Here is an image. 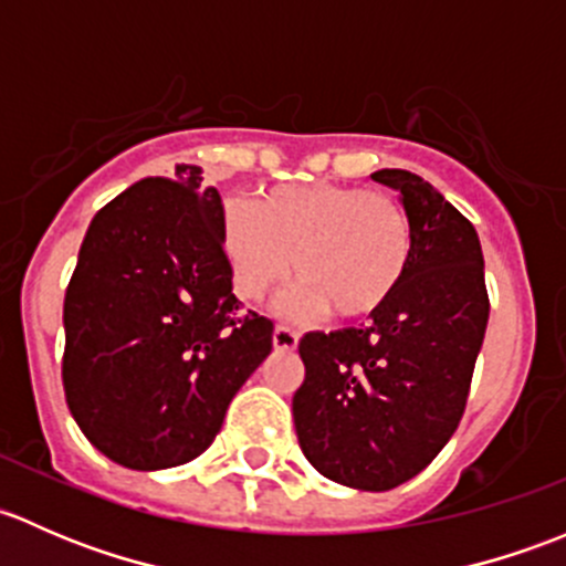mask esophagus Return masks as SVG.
<instances>
[{
  "mask_svg": "<svg viewBox=\"0 0 566 566\" xmlns=\"http://www.w3.org/2000/svg\"><path fill=\"white\" fill-rule=\"evenodd\" d=\"M273 347L276 350H295L298 347V334L293 328H287V325H276V331H273Z\"/></svg>",
  "mask_w": 566,
  "mask_h": 566,
  "instance_id": "34e87169",
  "label": "esophagus"
}]
</instances>
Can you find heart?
<instances>
[{
  "mask_svg": "<svg viewBox=\"0 0 566 566\" xmlns=\"http://www.w3.org/2000/svg\"><path fill=\"white\" fill-rule=\"evenodd\" d=\"M221 247L241 298H268L293 265L298 284L287 295L290 310L361 319L402 284L413 232L405 210L384 193L298 182L227 205Z\"/></svg>",
  "mask_w": 566,
  "mask_h": 566,
  "instance_id": "b5f03b06",
  "label": "heart"
}]
</instances>
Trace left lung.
<instances>
[{"label": "left lung", "mask_w": 566, "mask_h": 566, "mask_svg": "<svg viewBox=\"0 0 566 566\" xmlns=\"http://www.w3.org/2000/svg\"><path fill=\"white\" fill-rule=\"evenodd\" d=\"M373 180L399 193L410 221L408 273L369 325L301 339L293 419L325 479L384 493L424 471L458 430L490 301L471 221L424 177L380 169Z\"/></svg>", "instance_id": "left-lung-1"}]
</instances>
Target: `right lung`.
I'll return each instance as SVG.
<instances>
[{
	"label": "right lung",
	"instance_id": "right-lung-1",
	"mask_svg": "<svg viewBox=\"0 0 566 566\" xmlns=\"http://www.w3.org/2000/svg\"><path fill=\"white\" fill-rule=\"evenodd\" d=\"M202 169L147 177L95 213L65 293L62 386L87 441L134 471L199 458L273 347L243 312Z\"/></svg>",
	"mask_w": 566,
	"mask_h": 566
}]
</instances>
